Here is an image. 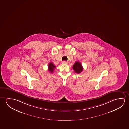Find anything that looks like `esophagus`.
Returning a JSON list of instances; mask_svg holds the SVG:
<instances>
[{
	"label": "esophagus",
	"mask_w": 129,
	"mask_h": 129,
	"mask_svg": "<svg viewBox=\"0 0 129 129\" xmlns=\"http://www.w3.org/2000/svg\"><path fill=\"white\" fill-rule=\"evenodd\" d=\"M62 63H63V64H68L67 62L66 61H62Z\"/></svg>",
	"instance_id": "1"
}]
</instances>
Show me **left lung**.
Segmentation results:
<instances>
[{
  "mask_svg": "<svg viewBox=\"0 0 129 129\" xmlns=\"http://www.w3.org/2000/svg\"><path fill=\"white\" fill-rule=\"evenodd\" d=\"M73 69L75 73L78 74L80 73L83 70V67L82 64L79 62H76L73 66Z\"/></svg>",
  "mask_w": 129,
  "mask_h": 129,
  "instance_id": "left-lung-1",
  "label": "left lung"
}]
</instances>
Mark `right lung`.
Returning <instances> with one entry per match:
<instances>
[{
    "label": "right lung",
    "mask_w": 129,
    "mask_h": 129,
    "mask_svg": "<svg viewBox=\"0 0 129 129\" xmlns=\"http://www.w3.org/2000/svg\"><path fill=\"white\" fill-rule=\"evenodd\" d=\"M55 67H56L54 65L53 63H50L48 65V70L51 73H52L54 71V70L55 69Z\"/></svg>",
    "instance_id": "obj_1"
}]
</instances>
